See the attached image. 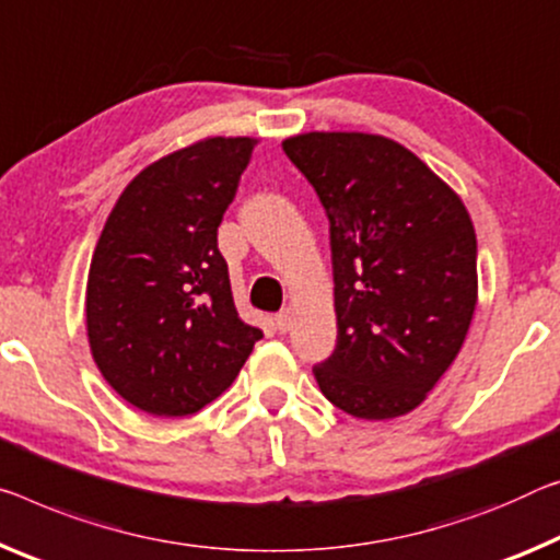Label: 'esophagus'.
Segmentation results:
<instances>
[{"label": "esophagus", "instance_id": "34e87169", "mask_svg": "<svg viewBox=\"0 0 560 560\" xmlns=\"http://www.w3.org/2000/svg\"><path fill=\"white\" fill-rule=\"evenodd\" d=\"M291 318H294V312H291V308H283V312H279L277 316H273V324H277L279 331L283 334V331H289Z\"/></svg>", "mask_w": 560, "mask_h": 560}]
</instances>
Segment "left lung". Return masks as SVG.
I'll return each instance as SVG.
<instances>
[{
  "label": "left lung",
  "mask_w": 560,
  "mask_h": 560,
  "mask_svg": "<svg viewBox=\"0 0 560 560\" xmlns=\"http://www.w3.org/2000/svg\"><path fill=\"white\" fill-rule=\"evenodd\" d=\"M283 152L331 224L336 349L314 366L353 419L413 411L466 341L478 301L476 232L458 194L398 141L306 131Z\"/></svg>",
  "instance_id": "1"
}]
</instances>
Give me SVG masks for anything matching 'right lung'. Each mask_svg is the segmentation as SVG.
I'll return each instance as SVG.
<instances>
[{"label": "right lung", "instance_id": "1", "mask_svg": "<svg viewBox=\"0 0 560 560\" xmlns=\"http://www.w3.org/2000/svg\"><path fill=\"white\" fill-rule=\"evenodd\" d=\"M259 139L207 137L127 184L96 242L86 336L114 392L152 416H191L234 384L261 339L242 322L217 229Z\"/></svg>", "mask_w": 560, "mask_h": 560}]
</instances>
